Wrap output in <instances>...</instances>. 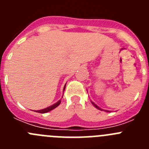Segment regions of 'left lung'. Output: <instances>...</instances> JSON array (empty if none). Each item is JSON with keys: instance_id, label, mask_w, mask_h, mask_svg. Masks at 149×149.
Here are the masks:
<instances>
[{"instance_id": "left-lung-1", "label": "left lung", "mask_w": 149, "mask_h": 149, "mask_svg": "<svg viewBox=\"0 0 149 149\" xmlns=\"http://www.w3.org/2000/svg\"><path fill=\"white\" fill-rule=\"evenodd\" d=\"M91 102H92V104H93V106H94L95 107V108H97V109H98V110H102V111H103V110H104V111H105V112H110V111H109V110H103V109H101V107H99L98 106V105H97V104H95L94 102H93V101H91Z\"/></svg>"}]
</instances>
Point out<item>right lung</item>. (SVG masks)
Listing matches in <instances>:
<instances>
[{
	"instance_id": "obj_1",
	"label": "right lung",
	"mask_w": 149,
	"mask_h": 149,
	"mask_svg": "<svg viewBox=\"0 0 149 149\" xmlns=\"http://www.w3.org/2000/svg\"><path fill=\"white\" fill-rule=\"evenodd\" d=\"M65 85H66V84H65ZM65 86H64V88H63V91L65 90ZM62 97H63V95L62 96ZM60 103H61V99L59 100L57 102H56V103L54 104L51 105V106L48 107H46V108H45V109H42V110H35V111L36 112V113H48V112L51 111V110H54V109L56 108V107H58L59 105H60Z\"/></svg>"
}]
</instances>
